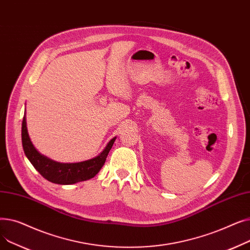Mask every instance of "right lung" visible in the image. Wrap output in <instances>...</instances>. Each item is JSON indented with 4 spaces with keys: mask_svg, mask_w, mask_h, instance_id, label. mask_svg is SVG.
<instances>
[{
    "mask_svg": "<svg viewBox=\"0 0 250 250\" xmlns=\"http://www.w3.org/2000/svg\"><path fill=\"white\" fill-rule=\"evenodd\" d=\"M115 139L116 137L111 139L104 150L94 158L78 163H61L47 158L35 149L26 125V113L22 122V146L26 157L45 179L57 185H74L93 178L104 165Z\"/></svg>",
    "mask_w": 250,
    "mask_h": 250,
    "instance_id": "obj_1",
    "label": "right lung"
}]
</instances>
